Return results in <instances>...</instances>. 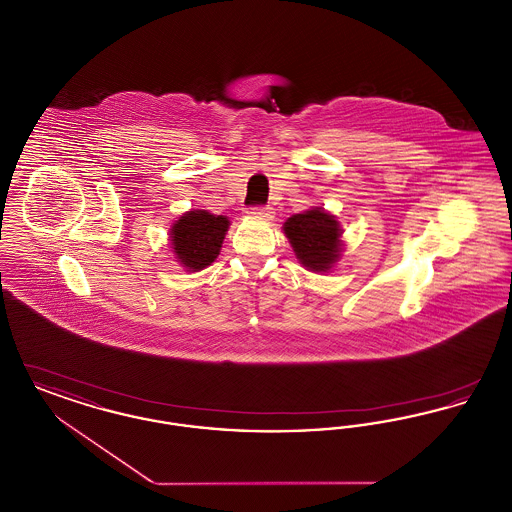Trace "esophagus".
Returning <instances> with one entry per match:
<instances>
[{
	"instance_id": "esophagus-1",
	"label": "esophagus",
	"mask_w": 512,
	"mask_h": 512,
	"mask_svg": "<svg viewBox=\"0 0 512 512\" xmlns=\"http://www.w3.org/2000/svg\"><path fill=\"white\" fill-rule=\"evenodd\" d=\"M249 217H255V219L272 220L274 219V211L270 207H253L247 211Z\"/></svg>"
}]
</instances>
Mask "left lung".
Wrapping results in <instances>:
<instances>
[{
    "mask_svg": "<svg viewBox=\"0 0 512 512\" xmlns=\"http://www.w3.org/2000/svg\"><path fill=\"white\" fill-rule=\"evenodd\" d=\"M295 259L309 272L324 274L336 267L343 251V228L322 207H311L292 215L282 226Z\"/></svg>",
    "mask_w": 512,
    "mask_h": 512,
    "instance_id": "obj_1",
    "label": "left lung"
}]
</instances>
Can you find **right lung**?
Listing matches in <instances>:
<instances>
[{
	"label": "right lung",
	"instance_id": "1",
	"mask_svg": "<svg viewBox=\"0 0 512 512\" xmlns=\"http://www.w3.org/2000/svg\"><path fill=\"white\" fill-rule=\"evenodd\" d=\"M230 220L205 209H192L180 215L169 228V244L178 265L188 272H199L219 257Z\"/></svg>",
	"mask_w": 512,
	"mask_h": 512
}]
</instances>
